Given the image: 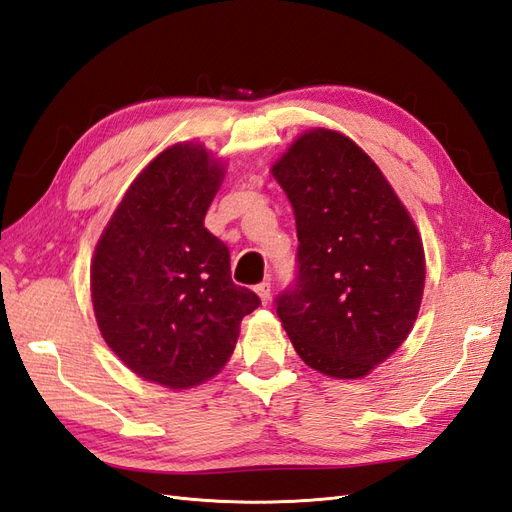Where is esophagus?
<instances>
[{"label":"esophagus","mask_w":512,"mask_h":512,"mask_svg":"<svg viewBox=\"0 0 512 512\" xmlns=\"http://www.w3.org/2000/svg\"><path fill=\"white\" fill-rule=\"evenodd\" d=\"M256 294L260 297V301L267 305L271 301V282H260L256 286Z\"/></svg>","instance_id":"1"}]
</instances>
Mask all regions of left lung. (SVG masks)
I'll return each instance as SVG.
<instances>
[{
    "mask_svg": "<svg viewBox=\"0 0 512 512\" xmlns=\"http://www.w3.org/2000/svg\"><path fill=\"white\" fill-rule=\"evenodd\" d=\"M297 220V277L275 299L301 359L363 378L406 342L425 288V252L376 162L333 130H309L271 168Z\"/></svg>",
    "mask_w": 512,
    "mask_h": 512,
    "instance_id": "obj_1",
    "label": "left lung"
}]
</instances>
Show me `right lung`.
Returning <instances> with one entry per match:
<instances>
[{"label":"right lung","instance_id":"1","mask_svg":"<svg viewBox=\"0 0 512 512\" xmlns=\"http://www.w3.org/2000/svg\"><path fill=\"white\" fill-rule=\"evenodd\" d=\"M222 179L203 145L164 149L132 181L91 262L104 342L138 378L175 391L218 374L260 305L232 282L228 247L205 228Z\"/></svg>","mask_w":512,"mask_h":512}]
</instances>
